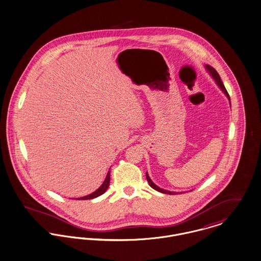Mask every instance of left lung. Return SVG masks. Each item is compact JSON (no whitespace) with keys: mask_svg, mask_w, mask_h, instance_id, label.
Masks as SVG:
<instances>
[{"mask_svg":"<svg viewBox=\"0 0 261 261\" xmlns=\"http://www.w3.org/2000/svg\"><path fill=\"white\" fill-rule=\"evenodd\" d=\"M204 67H205L206 71L208 72V74L213 77V80H214L215 82L217 83V85L221 88V91L225 94V96L227 97V99L229 100V104H230L229 95H228V93H227V91H226V89H225V87H224V85H223V83H222V81H221V76H220V74L218 73V71H217L213 66L207 65V64H205V65H204ZM146 179L148 180V182H149V185H150V187H151V188H153L154 190H156V191H158V192H160V193H163V194H168V195H177V194H179V193H177V192H171V191H167V190L161 189L160 187H158L157 185H155V184L153 182V180L150 179V177H149L148 173H146ZM180 194H181V193H180Z\"/></svg>","mask_w":261,"mask_h":261,"instance_id":"obj_1","label":"left lung"}]
</instances>
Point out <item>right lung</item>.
Here are the masks:
<instances>
[{"mask_svg":"<svg viewBox=\"0 0 261 261\" xmlns=\"http://www.w3.org/2000/svg\"><path fill=\"white\" fill-rule=\"evenodd\" d=\"M109 182H110V171H108V173H107V175H106V178H105V180L103 181V184L101 185L100 187H99L95 192H93L92 194L87 195V196H85V197L79 198V199H76V200H91V199H94V198L99 197V196L103 195V194L107 191V189H108V187H109Z\"/></svg>","mask_w":261,"mask_h":261,"instance_id":"right-lung-1","label":"right lung"}]
</instances>
